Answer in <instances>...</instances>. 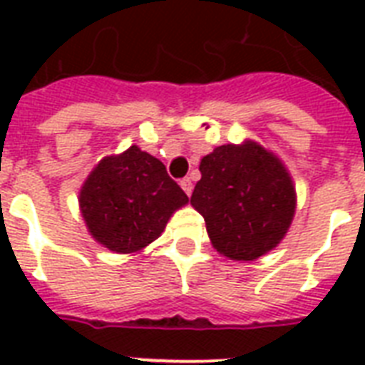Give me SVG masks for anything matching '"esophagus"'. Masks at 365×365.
Segmentation results:
<instances>
[{
	"mask_svg": "<svg viewBox=\"0 0 365 365\" xmlns=\"http://www.w3.org/2000/svg\"><path fill=\"white\" fill-rule=\"evenodd\" d=\"M180 185H182V189L189 197V195H191V191H193V183H191V180H189V178H183L182 182H180Z\"/></svg>",
	"mask_w": 365,
	"mask_h": 365,
	"instance_id": "obj_1",
	"label": "esophagus"
}]
</instances>
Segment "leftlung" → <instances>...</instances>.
Segmentation results:
<instances>
[{"instance_id":"8db88e82","label":"left lung","mask_w":365,"mask_h":365,"mask_svg":"<svg viewBox=\"0 0 365 365\" xmlns=\"http://www.w3.org/2000/svg\"><path fill=\"white\" fill-rule=\"evenodd\" d=\"M191 205L206 222L217 252L252 261L272 250L288 231L295 189L284 165L257 145H220L200 160Z\"/></svg>"}]
</instances>
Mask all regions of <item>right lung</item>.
<instances>
[{"mask_svg":"<svg viewBox=\"0 0 365 365\" xmlns=\"http://www.w3.org/2000/svg\"><path fill=\"white\" fill-rule=\"evenodd\" d=\"M185 202L187 195L165 165L136 145L100 160L79 195L91 235L117 254H132L153 242Z\"/></svg>","mask_w":365,"mask_h":365,"instance_id":"right-lung-1","label":"right lung"}]
</instances>
